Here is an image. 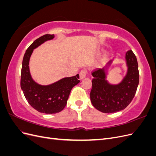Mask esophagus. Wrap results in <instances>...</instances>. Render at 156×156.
Instances as JSON below:
<instances>
[{
  "label": "esophagus",
  "instance_id": "34e87169",
  "mask_svg": "<svg viewBox=\"0 0 156 156\" xmlns=\"http://www.w3.org/2000/svg\"><path fill=\"white\" fill-rule=\"evenodd\" d=\"M86 75H87V70L86 69H82L81 71V72L79 73V77L80 79L82 80L84 78L86 77Z\"/></svg>",
  "mask_w": 156,
  "mask_h": 156
}]
</instances>
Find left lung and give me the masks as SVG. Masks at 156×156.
<instances>
[{
    "label": "left lung",
    "instance_id": "left-lung-1",
    "mask_svg": "<svg viewBox=\"0 0 156 156\" xmlns=\"http://www.w3.org/2000/svg\"><path fill=\"white\" fill-rule=\"evenodd\" d=\"M127 72L122 81L111 84L107 81L110 60L102 69L92 73V88L90 92L92 104L104 113H113L124 109L133 100L139 82L138 63L133 51L128 50L125 55Z\"/></svg>",
    "mask_w": 156,
    "mask_h": 156
}]
</instances>
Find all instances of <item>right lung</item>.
<instances>
[{
  "label": "right lung",
  "instance_id": "1",
  "mask_svg": "<svg viewBox=\"0 0 156 156\" xmlns=\"http://www.w3.org/2000/svg\"><path fill=\"white\" fill-rule=\"evenodd\" d=\"M54 37V34H45L36 40L27 49L22 63L21 88L24 96L34 109L45 114H55L62 111L67 104L72 89L80 82L79 74L62 78L48 85L37 83L32 77L29 62L33 51Z\"/></svg>",
  "mask_w": 156,
  "mask_h": 156
}]
</instances>
